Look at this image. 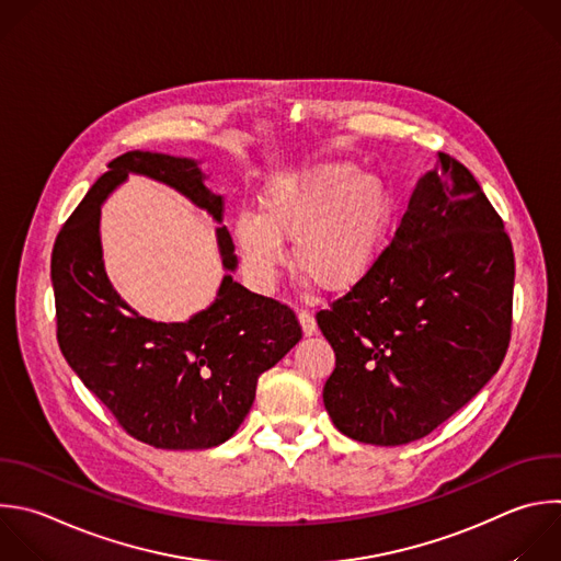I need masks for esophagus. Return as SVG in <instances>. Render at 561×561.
I'll return each mask as SVG.
<instances>
[{"label":"esophagus","mask_w":561,"mask_h":561,"mask_svg":"<svg viewBox=\"0 0 561 561\" xmlns=\"http://www.w3.org/2000/svg\"><path fill=\"white\" fill-rule=\"evenodd\" d=\"M297 319H299L301 330H304L306 336H310V334L317 332V321H314V317H312L310 310H297Z\"/></svg>","instance_id":"34e87169"}]
</instances>
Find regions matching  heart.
Listing matches in <instances>:
<instances>
[{
    "label": "heart",
    "mask_w": 561,
    "mask_h": 561,
    "mask_svg": "<svg viewBox=\"0 0 561 561\" xmlns=\"http://www.w3.org/2000/svg\"><path fill=\"white\" fill-rule=\"evenodd\" d=\"M394 198L383 178L352 162H323L273 178L260 211L240 209L231 236L251 284L273 290L293 257L319 286L343 290L358 282L383 251Z\"/></svg>",
    "instance_id": "heart-1"
}]
</instances>
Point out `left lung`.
I'll list each match as a JSON object with an SVG mask.
<instances>
[{"instance_id": "8db88e82", "label": "left lung", "mask_w": 561, "mask_h": 561, "mask_svg": "<svg viewBox=\"0 0 561 561\" xmlns=\"http://www.w3.org/2000/svg\"><path fill=\"white\" fill-rule=\"evenodd\" d=\"M515 257L471 171L438 153L390 247L317 323L336 363L334 427L367 445L432 434L495 375L511 341Z\"/></svg>"}]
</instances>
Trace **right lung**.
I'll return each instance as SVG.
<instances>
[{
  "label": "right lung",
  "mask_w": 561,
  "mask_h": 561,
  "mask_svg": "<svg viewBox=\"0 0 561 561\" xmlns=\"http://www.w3.org/2000/svg\"><path fill=\"white\" fill-rule=\"evenodd\" d=\"M92 184L53 249L57 341L83 386L118 425L156 449H209L247 419L262 371L299 339L295 312L222 277L216 301L190 321L162 323L131 310L107 279L101 205L129 173L153 178L222 222L225 201L198 160L127 151ZM222 266L238 268L227 227L216 229Z\"/></svg>",
  "instance_id": "obj_1"
}]
</instances>
